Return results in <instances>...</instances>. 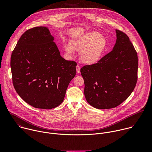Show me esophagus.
<instances>
[{"mask_svg":"<svg viewBox=\"0 0 152 152\" xmlns=\"http://www.w3.org/2000/svg\"><path fill=\"white\" fill-rule=\"evenodd\" d=\"M76 72L77 73H80V67L79 65H77L76 67Z\"/></svg>","mask_w":152,"mask_h":152,"instance_id":"obj_1","label":"esophagus"}]
</instances>
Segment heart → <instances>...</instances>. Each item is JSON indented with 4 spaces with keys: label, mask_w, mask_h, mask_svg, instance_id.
Listing matches in <instances>:
<instances>
[{
    "label": "heart",
    "mask_w": 152,
    "mask_h": 152,
    "mask_svg": "<svg viewBox=\"0 0 152 152\" xmlns=\"http://www.w3.org/2000/svg\"><path fill=\"white\" fill-rule=\"evenodd\" d=\"M106 39L97 32H91L77 38L73 39L70 44H65L64 49L67 53L73 54L80 52V61L87 65H93L100 61L106 48Z\"/></svg>",
    "instance_id": "b5f03b06"
}]
</instances>
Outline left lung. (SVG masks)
<instances>
[{
    "mask_svg": "<svg viewBox=\"0 0 152 152\" xmlns=\"http://www.w3.org/2000/svg\"><path fill=\"white\" fill-rule=\"evenodd\" d=\"M115 31L113 50L97 63L80 69L85 99L97 109H111L120 104L132 93L137 82V53L128 36Z\"/></svg>",
    "mask_w": 152,
    "mask_h": 152,
    "instance_id": "1",
    "label": "left lung"
}]
</instances>
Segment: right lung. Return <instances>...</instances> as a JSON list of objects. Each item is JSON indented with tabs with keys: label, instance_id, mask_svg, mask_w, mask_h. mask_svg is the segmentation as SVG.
<instances>
[{
	"label": "right lung",
	"instance_id": "obj_1",
	"mask_svg": "<svg viewBox=\"0 0 152 152\" xmlns=\"http://www.w3.org/2000/svg\"><path fill=\"white\" fill-rule=\"evenodd\" d=\"M53 40L46 27L28 29L18 39L11 57L16 92L39 109L59 106L76 73V62L64 59Z\"/></svg>",
	"mask_w": 152,
	"mask_h": 152
}]
</instances>
